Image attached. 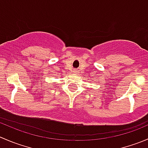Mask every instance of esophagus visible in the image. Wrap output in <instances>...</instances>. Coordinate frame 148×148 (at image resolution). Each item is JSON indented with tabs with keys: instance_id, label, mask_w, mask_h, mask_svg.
Returning <instances> with one entry per match:
<instances>
[{
	"instance_id": "esophagus-1",
	"label": "esophagus",
	"mask_w": 148,
	"mask_h": 148,
	"mask_svg": "<svg viewBox=\"0 0 148 148\" xmlns=\"http://www.w3.org/2000/svg\"><path fill=\"white\" fill-rule=\"evenodd\" d=\"M73 72L76 73V72H77V70H74V71H73Z\"/></svg>"
}]
</instances>
